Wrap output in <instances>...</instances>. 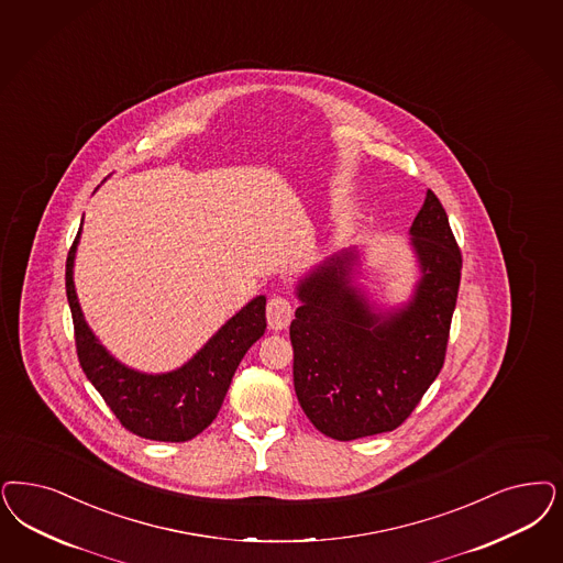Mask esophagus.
Listing matches in <instances>:
<instances>
[{"instance_id": "34e87169", "label": "esophagus", "mask_w": 563, "mask_h": 563, "mask_svg": "<svg viewBox=\"0 0 563 563\" xmlns=\"http://www.w3.org/2000/svg\"><path fill=\"white\" fill-rule=\"evenodd\" d=\"M266 318L272 330L287 329L292 320V306L287 297L274 295L266 306Z\"/></svg>"}]
</instances>
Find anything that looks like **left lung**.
I'll list each match as a JSON object with an SVG mask.
<instances>
[{
	"instance_id": "1",
	"label": "left lung",
	"mask_w": 563,
	"mask_h": 563,
	"mask_svg": "<svg viewBox=\"0 0 563 563\" xmlns=\"http://www.w3.org/2000/svg\"><path fill=\"white\" fill-rule=\"evenodd\" d=\"M409 236L420 276L399 308H378L355 285L357 250L330 255L295 287V393L311 424L330 439L395 430L443 368L462 253L430 189Z\"/></svg>"
}]
</instances>
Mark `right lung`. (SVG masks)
Listing matches in <instances>:
<instances>
[{"instance_id": "1", "label": "right lung", "mask_w": 563, "mask_h": 563, "mask_svg": "<svg viewBox=\"0 0 563 563\" xmlns=\"http://www.w3.org/2000/svg\"><path fill=\"white\" fill-rule=\"evenodd\" d=\"M77 239L66 260V297L75 322L80 368L114 411L120 424L136 437L164 443L191 441L210 427L222 408L234 369L266 330V297L257 295L222 324L212 339L180 368L147 374L129 368L99 343L89 329L75 289Z\"/></svg>"}]
</instances>
